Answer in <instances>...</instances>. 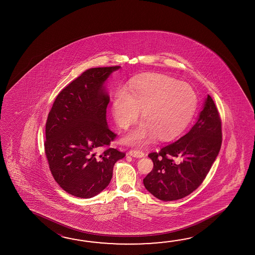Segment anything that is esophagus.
I'll return each mask as SVG.
<instances>
[{
    "instance_id": "34e87169",
    "label": "esophagus",
    "mask_w": 255,
    "mask_h": 255,
    "mask_svg": "<svg viewBox=\"0 0 255 255\" xmlns=\"http://www.w3.org/2000/svg\"><path fill=\"white\" fill-rule=\"evenodd\" d=\"M128 154L134 157H143L145 156L144 152L141 151L139 149H130Z\"/></svg>"
}]
</instances>
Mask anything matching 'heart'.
Here are the masks:
<instances>
[{
  "label": "heart",
  "instance_id": "heart-1",
  "mask_svg": "<svg viewBox=\"0 0 255 255\" xmlns=\"http://www.w3.org/2000/svg\"><path fill=\"white\" fill-rule=\"evenodd\" d=\"M192 87L169 76L151 74L141 77L128 88L116 94L112 113L122 129L134 124L142 110L144 120L124 138L131 145H145L156 135L170 140L184 129L197 108Z\"/></svg>",
  "mask_w": 255,
  "mask_h": 255
}]
</instances>
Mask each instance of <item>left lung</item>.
<instances>
[{"mask_svg":"<svg viewBox=\"0 0 255 255\" xmlns=\"http://www.w3.org/2000/svg\"><path fill=\"white\" fill-rule=\"evenodd\" d=\"M222 120L208 95L195 125L179 139L152 152L151 172L143 179L146 190L160 201H176L202 183L222 146Z\"/></svg>","mask_w":255,"mask_h":255,"instance_id":"obj_1","label":"left lung"}]
</instances>
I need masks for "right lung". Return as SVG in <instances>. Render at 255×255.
<instances>
[{
    "mask_svg": "<svg viewBox=\"0 0 255 255\" xmlns=\"http://www.w3.org/2000/svg\"><path fill=\"white\" fill-rule=\"evenodd\" d=\"M120 66L85 71L55 98L45 124L44 150L54 180L70 195L90 199L109 186L125 153L109 147L105 82Z\"/></svg>",
    "mask_w": 255,
    "mask_h": 255,
    "instance_id": "1",
    "label": "right lung"
}]
</instances>
